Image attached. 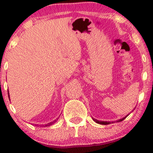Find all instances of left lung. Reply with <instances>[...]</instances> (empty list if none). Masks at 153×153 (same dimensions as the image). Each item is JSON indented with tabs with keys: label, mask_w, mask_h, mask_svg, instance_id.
Listing matches in <instances>:
<instances>
[{
	"label": "left lung",
	"mask_w": 153,
	"mask_h": 153,
	"mask_svg": "<svg viewBox=\"0 0 153 153\" xmlns=\"http://www.w3.org/2000/svg\"><path fill=\"white\" fill-rule=\"evenodd\" d=\"M126 116H127V115H126ZM126 117H124V118H121V119L118 120V121H117V122H120V121H122L123 120H124L125 118H126ZM92 119H93V121H95V122H96V123H98V124H100L106 125V124H110V122H108V121H98V120L94 119V118H92Z\"/></svg>",
	"instance_id": "8db88e82"
}]
</instances>
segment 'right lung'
<instances>
[{
	"instance_id": "1",
	"label": "right lung",
	"mask_w": 153,
	"mask_h": 153,
	"mask_svg": "<svg viewBox=\"0 0 153 153\" xmlns=\"http://www.w3.org/2000/svg\"><path fill=\"white\" fill-rule=\"evenodd\" d=\"M8 95H9V93H8ZM9 98H10V95H9ZM56 121H57V120H55V121H52V122H50V123H49V124H46L45 126H51V125H52L53 124H55V123L56 122Z\"/></svg>"
}]
</instances>
